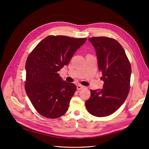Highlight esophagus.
<instances>
[{
	"instance_id": "34e87169",
	"label": "esophagus",
	"mask_w": 149,
	"mask_h": 149,
	"mask_svg": "<svg viewBox=\"0 0 149 149\" xmlns=\"http://www.w3.org/2000/svg\"><path fill=\"white\" fill-rule=\"evenodd\" d=\"M83 88H84V86L82 85H81V84H78L77 85V89L78 90H81V89H83Z\"/></svg>"
}]
</instances>
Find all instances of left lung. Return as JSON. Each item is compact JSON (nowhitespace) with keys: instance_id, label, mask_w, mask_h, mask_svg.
Returning a JSON list of instances; mask_svg holds the SVG:
<instances>
[{"instance_id":"1","label":"left lung","mask_w":149,"mask_h":149,"mask_svg":"<svg viewBox=\"0 0 149 149\" xmlns=\"http://www.w3.org/2000/svg\"><path fill=\"white\" fill-rule=\"evenodd\" d=\"M88 40L96 51L104 84L101 89L91 90L85 105L91 114L105 117L118 110L127 98L131 66L124 48L116 40L106 37Z\"/></svg>"}]
</instances>
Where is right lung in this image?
Returning <instances> with one entry per match:
<instances>
[{
    "mask_svg": "<svg viewBox=\"0 0 149 149\" xmlns=\"http://www.w3.org/2000/svg\"><path fill=\"white\" fill-rule=\"evenodd\" d=\"M86 41V38L49 35L29 55L25 64V91L35 109L43 116L58 118L68 109L76 86L63 80L58 72L69 63Z\"/></svg>",
    "mask_w": 149,
    "mask_h": 149,
    "instance_id": "obj_1",
    "label": "right lung"
}]
</instances>
